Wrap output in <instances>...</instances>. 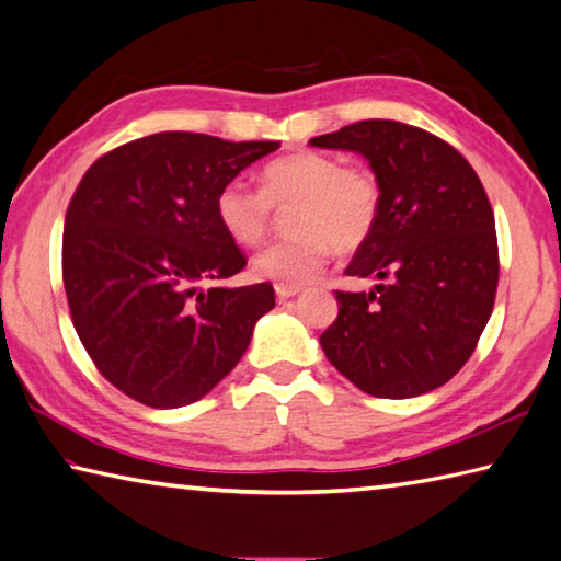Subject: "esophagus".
Returning <instances> with one entry per match:
<instances>
[{
  "label": "esophagus",
  "instance_id": "1",
  "mask_svg": "<svg viewBox=\"0 0 561 561\" xmlns=\"http://www.w3.org/2000/svg\"><path fill=\"white\" fill-rule=\"evenodd\" d=\"M274 294H277L279 301H287L291 296L301 294V287H296V284H277V287H274Z\"/></svg>",
  "mask_w": 561,
  "mask_h": 561
}]
</instances>
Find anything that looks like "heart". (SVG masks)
Masks as SVG:
<instances>
[{"mask_svg":"<svg viewBox=\"0 0 561 561\" xmlns=\"http://www.w3.org/2000/svg\"><path fill=\"white\" fill-rule=\"evenodd\" d=\"M289 208L294 230L252 260V274L274 284L313 282L333 250L355 252L371 238L381 214V184L365 164H340L316 150H296L267 162L260 190L226 182L216 194V218L238 245L252 248L265 238L272 208Z\"/></svg>","mask_w":561,"mask_h":561,"instance_id":"obj_1","label":"heart"}]
</instances>
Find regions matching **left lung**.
I'll use <instances>...</instances> for the list:
<instances>
[{"instance_id":"left-lung-1","label":"left lung","mask_w":561,"mask_h":561,"mask_svg":"<svg viewBox=\"0 0 561 561\" xmlns=\"http://www.w3.org/2000/svg\"><path fill=\"white\" fill-rule=\"evenodd\" d=\"M309 142L359 152L381 184L375 233L345 270L379 284L335 291L337 318L321 335L325 357L379 399L443 387L474 353L499 287L496 224L474 168L449 142L389 118Z\"/></svg>"}]
</instances>
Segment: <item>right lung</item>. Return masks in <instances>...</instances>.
Returning <instances> with one entry per match:
<instances>
[{
    "label": "right lung",
    "instance_id": "obj_1",
    "mask_svg": "<svg viewBox=\"0 0 561 561\" xmlns=\"http://www.w3.org/2000/svg\"><path fill=\"white\" fill-rule=\"evenodd\" d=\"M274 140L164 130L106 152L68 206L62 282L75 331L104 379L150 409L206 397L240 357L272 284L218 287L245 255L216 218V194Z\"/></svg>",
    "mask_w": 561,
    "mask_h": 561
}]
</instances>
